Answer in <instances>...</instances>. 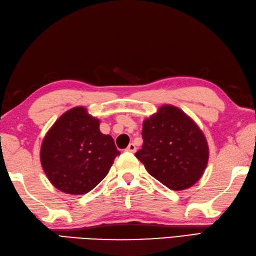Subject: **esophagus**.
I'll list each match as a JSON object with an SVG mask.
<instances>
[{
    "mask_svg": "<svg viewBox=\"0 0 256 256\" xmlns=\"http://www.w3.org/2000/svg\"><path fill=\"white\" fill-rule=\"evenodd\" d=\"M126 151L128 152H131V153H134L136 151V144L134 143H130L128 144V146L126 148Z\"/></svg>",
    "mask_w": 256,
    "mask_h": 256,
    "instance_id": "34e87169",
    "label": "esophagus"
}]
</instances>
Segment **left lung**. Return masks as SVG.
Here are the masks:
<instances>
[{
  "mask_svg": "<svg viewBox=\"0 0 256 256\" xmlns=\"http://www.w3.org/2000/svg\"><path fill=\"white\" fill-rule=\"evenodd\" d=\"M142 126L143 146L136 156L148 172L176 192L192 187L209 159L208 142L197 123L176 106L164 104Z\"/></svg>",
  "mask_w": 256,
  "mask_h": 256,
  "instance_id": "8db88e82",
  "label": "left lung"
}]
</instances>
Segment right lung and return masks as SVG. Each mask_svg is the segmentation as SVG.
<instances>
[{
    "mask_svg": "<svg viewBox=\"0 0 256 256\" xmlns=\"http://www.w3.org/2000/svg\"><path fill=\"white\" fill-rule=\"evenodd\" d=\"M120 152L113 138L100 130V120L84 106L64 112L41 143L40 161L51 184L69 194L94 189Z\"/></svg>",
    "mask_w": 256,
    "mask_h": 256,
    "instance_id": "add662e5",
    "label": "right lung"
}]
</instances>
